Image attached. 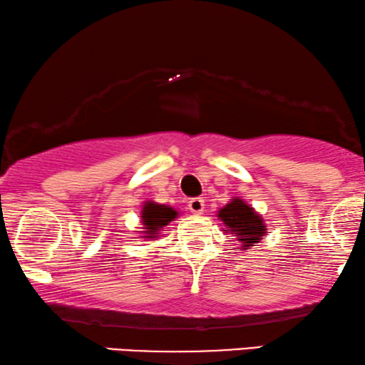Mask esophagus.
I'll return each mask as SVG.
<instances>
[{
	"label": "esophagus",
	"mask_w": 365,
	"mask_h": 365,
	"mask_svg": "<svg viewBox=\"0 0 365 365\" xmlns=\"http://www.w3.org/2000/svg\"><path fill=\"white\" fill-rule=\"evenodd\" d=\"M188 209H190V212L194 214H202L204 212V199H202V197H195V199H192L188 202Z\"/></svg>",
	"instance_id": "obj_1"
}]
</instances>
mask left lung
<instances>
[{"instance_id": "obj_1", "label": "left lung", "mask_w": 365, "mask_h": 365, "mask_svg": "<svg viewBox=\"0 0 365 365\" xmlns=\"http://www.w3.org/2000/svg\"><path fill=\"white\" fill-rule=\"evenodd\" d=\"M217 217L226 226L225 231H231V235L236 236L241 243L240 248L243 250L255 247V243H258L265 235L267 227L260 214L255 212L253 207L241 199H231L230 204L219 210Z\"/></svg>"}]
</instances>
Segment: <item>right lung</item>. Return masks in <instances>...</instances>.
Segmentation results:
<instances>
[{
    "instance_id": "right-lung-1",
    "label": "right lung",
    "mask_w": 365,
    "mask_h": 365,
    "mask_svg": "<svg viewBox=\"0 0 365 365\" xmlns=\"http://www.w3.org/2000/svg\"><path fill=\"white\" fill-rule=\"evenodd\" d=\"M178 216V212L173 207L165 204H156V202H146L143 205V212H140V217H143V225L146 226V235L144 238H155L158 231L163 230L165 226H168L170 221H173L175 217Z\"/></svg>"
}]
</instances>
